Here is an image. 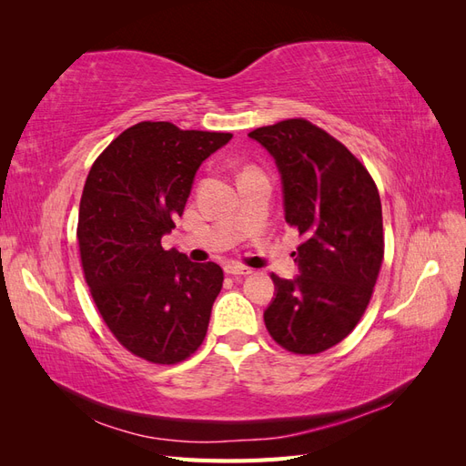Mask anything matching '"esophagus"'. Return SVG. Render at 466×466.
<instances>
[{"label":"esophagus","instance_id":"1","mask_svg":"<svg viewBox=\"0 0 466 466\" xmlns=\"http://www.w3.org/2000/svg\"><path fill=\"white\" fill-rule=\"evenodd\" d=\"M225 272L231 274V276H248V274H252L250 268L243 266V264H228V266H225Z\"/></svg>","mask_w":466,"mask_h":466}]
</instances>
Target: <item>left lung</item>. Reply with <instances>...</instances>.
Instances as JSON below:
<instances>
[{
	"label": "left lung",
	"instance_id": "obj_1",
	"mask_svg": "<svg viewBox=\"0 0 466 466\" xmlns=\"http://www.w3.org/2000/svg\"><path fill=\"white\" fill-rule=\"evenodd\" d=\"M248 137L276 159L286 221L305 237L295 258L301 274H272L276 298L264 324L291 354H320L356 329L373 295L385 257L379 190L354 153L305 118L262 126Z\"/></svg>",
	"mask_w": 466,
	"mask_h": 466
}]
</instances>
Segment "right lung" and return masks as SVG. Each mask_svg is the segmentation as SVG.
Masks as SVG:
<instances>
[{
  "label": "right lung",
  "mask_w": 466,
  "mask_h": 466,
  "mask_svg": "<svg viewBox=\"0 0 466 466\" xmlns=\"http://www.w3.org/2000/svg\"><path fill=\"white\" fill-rule=\"evenodd\" d=\"M231 137L139 122L98 155L83 187L77 243L91 298L116 340L149 363L185 361L206 338L223 270L165 250L161 237L202 161Z\"/></svg>",
  "instance_id": "right-lung-1"
}]
</instances>
